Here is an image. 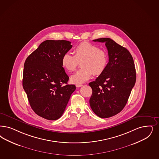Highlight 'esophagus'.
I'll return each mask as SVG.
<instances>
[{
	"label": "esophagus",
	"instance_id": "1",
	"mask_svg": "<svg viewBox=\"0 0 159 159\" xmlns=\"http://www.w3.org/2000/svg\"><path fill=\"white\" fill-rule=\"evenodd\" d=\"M83 85L82 84H76V86L77 88H80V87H81Z\"/></svg>",
	"mask_w": 159,
	"mask_h": 159
}]
</instances>
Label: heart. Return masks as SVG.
Returning a JSON list of instances; mask_svg holds the SVG:
<instances>
[{
    "label": "heart",
    "instance_id": "b5f03b06",
    "mask_svg": "<svg viewBox=\"0 0 159 159\" xmlns=\"http://www.w3.org/2000/svg\"><path fill=\"white\" fill-rule=\"evenodd\" d=\"M74 56L66 53L61 60L62 66L67 71H74L81 61L83 69L76 71L71 76L70 80L75 84L86 82L93 76L102 74L109 63V55L98 46L88 42L78 44L73 50Z\"/></svg>",
    "mask_w": 159,
    "mask_h": 159
}]
</instances>
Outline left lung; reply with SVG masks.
<instances>
[{
  "instance_id": "8db88e82",
  "label": "left lung",
  "mask_w": 159,
  "mask_h": 159,
  "mask_svg": "<svg viewBox=\"0 0 159 159\" xmlns=\"http://www.w3.org/2000/svg\"><path fill=\"white\" fill-rule=\"evenodd\" d=\"M93 41L105 42L109 63L104 72L89 84L92 89L89 103L96 115L108 118L120 113L126 106L136 83V69L132 56L125 48L110 38Z\"/></svg>"
}]
</instances>
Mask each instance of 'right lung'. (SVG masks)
<instances>
[{
  "label": "right lung",
  "mask_w": 159,
  "mask_h": 159,
  "mask_svg": "<svg viewBox=\"0 0 159 159\" xmlns=\"http://www.w3.org/2000/svg\"><path fill=\"white\" fill-rule=\"evenodd\" d=\"M71 48L69 41L47 40L25 62L23 88L33 111L47 120L60 118L76 90L75 85L67 84L69 76L61 63Z\"/></svg>",
  "instance_id": "add662e5"
}]
</instances>
